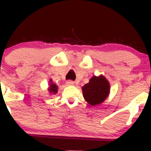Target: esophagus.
Listing matches in <instances>:
<instances>
[{"instance_id":"34e87169","label":"esophagus","mask_w":151,"mask_h":151,"mask_svg":"<svg viewBox=\"0 0 151 151\" xmlns=\"http://www.w3.org/2000/svg\"><path fill=\"white\" fill-rule=\"evenodd\" d=\"M66 85H74V82L71 81V80H68V81L66 82Z\"/></svg>"}]
</instances>
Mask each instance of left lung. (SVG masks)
<instances>
[{"instance_id":"1","label":"left lung","mask_w":151,"mask_h":151,"mask_svg":"<svg viewBox=\"0 0 151 151\" xmlns=\"http://www.w3.org/2000/svg\"><path fill=\"white\" fill-rule=\"evenodd\" d=\"M85 100L91 106L98 105L107 98L110 87L109 83L103 75L99 77L93 76L89 83L82 88Z\"/></svg>"}]
</instances>
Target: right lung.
Wrapping results in <instances>:
<instances>
[{"label":"right lung","mask_w":151,"mask_h":151,"mask_svg":"<svg viewBox=\"0 0 151 151\" xmlns=\"http://www.w3.org/2000/svg\"><path fill=\"white\" fill-rule=\"evenodd\" d=\"M50 87H49V92L50 93H52V94H55L58 93V86L57 85L55 84V83H53L52 82V80H50Z\"/></svg>","instance_id":"1"}]
</instances>
